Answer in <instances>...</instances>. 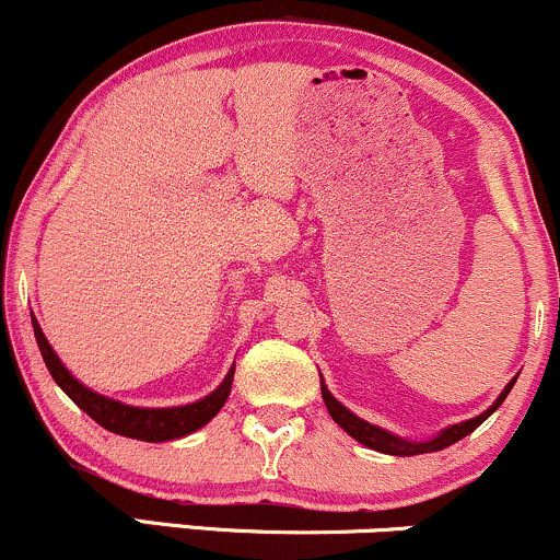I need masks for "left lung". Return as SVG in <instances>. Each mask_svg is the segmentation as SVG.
<instances>
[{"instance_id": "1", "label": "left lung", "mask_w": 560, "mask_h": 560, "mask_svg": "<svg viewBox=\"0 0 560 560\" xmlns=\"http://www.w3.org/2000/svg\"><path fill=\"white\" fill-rule=\"evenodd\" d=\"M511 387H513V382L508 384V387L503 389V395H500L498 400H494V405H492L490 410H485V413L477 416V419H471V421L455 423V427L445 429V432L436 434L434 440H429V442H408V440H400V436H395V434L384 432V429L374 427V423H369V421L358 419V416H352L350 410L345 408V405H339L337 400H334L331 392L326 389L324 384H320V395H324L326 410H329V413H331V419L337 421L339 427H342L347 434L355 436V440L361 442V445L371 447V450H378V453H387V455H419V453H436V450H442V447L453 445V442L464 440L466 434H471L474 429H477L481 421L490 419V416L494 413V410L500 408V402L505 400L508 392H511Z\"/></svg>"}]
</instances>
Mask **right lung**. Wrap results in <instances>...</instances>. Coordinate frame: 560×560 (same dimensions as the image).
Returning a JSON list of instances; mask_svg holds the SVG:
<instances>
[{"instance_id":"right-lung-1","label":"right lung","mask_w":560,"mask_h":560,"mask_svg":"<svg viewBox=\"0 0 560 560\" xmlns=\"http://www.w3.org/2000/svg\"><path fill=\"white\" fill-rule=\"evenodd\" d=\"M34 334L49 374H52V378L60 384V389L66 392L70 400L79 405L83 413L92 416L100 427H105L107 432L131 436V440L168 442V440H178V436L197 432L199 427H205V423L213 419L218 410L223 408V402H226L231 392V382H234V369H231L229 376L223 378L221 387L199 402L182 405V408H131V405L115 402L110 397L96 395V392L86 389L83 384L75 382V378L68 374L66 365L60 363V358L55 355V350L49 347L47 337H44L42 329H38L36 318H34Z\"/></svg>"}]
</instances>
